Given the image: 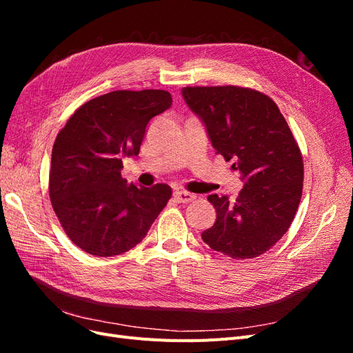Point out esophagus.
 Listing matches in <instances>:
<instances>
[{"label": "esophagus", "mask_w": 353, "mask_h": 353, "mask_svg": "<svg viewBox=\"0 0 353 353\" xmlns=\"http://www.w3.org/2000/svg\"><path fill=\"white\" fill-rule=\"evenodd\" d=\"M174 199H175L178 203H190V201H193V200L196 199V196L188 193V191L176 190L175 193H174Z\"/></svg>", "instance_id": "1"}]
</instances>
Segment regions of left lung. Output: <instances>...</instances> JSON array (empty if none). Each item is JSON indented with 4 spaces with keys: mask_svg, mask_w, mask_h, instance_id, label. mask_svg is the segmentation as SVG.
Here are the masks:
<instances>
[{
    "mask_svg": "<svg viewBox=\"0 0 353 353\" xmlns=\"http://www.w3.org/2000/svg\"><path fill=\"white\" fill-rule=\"evenodd\" d=\"M183 97L205 123L218 154L239 170V197L210 194L216 221L203 231L210 249L232 259L268 252L290 228L301 203L303 160L279 105L256 90L236 85L185 87Z\"/></svg>",
    "mask_w": 353,
    "mask_h": 353,
    "instance_id": "left-lung-1",
    "label": "left lung"
}]
</instances>
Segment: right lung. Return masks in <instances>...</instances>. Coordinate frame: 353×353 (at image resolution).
<instances>
[{"label":"right lung","instance_id":"add662e5","mask_svg":"<svg viewBox=\"0 0 353 353\" xmlns=\"http://www.w3.org/2000/svg\"><path fill=\"white\" fill-rule=\"evenodd\" d=\"M172 97L163 90L112 91L74 112L52 145L50 199L68 237L92 256L122 254L140 243L172 190L128 184L122 159L137 156L152 117Z\"/></svg>","mask_w":353,"mask_h":353}]
</instances>
